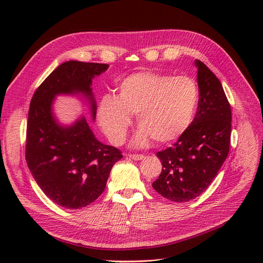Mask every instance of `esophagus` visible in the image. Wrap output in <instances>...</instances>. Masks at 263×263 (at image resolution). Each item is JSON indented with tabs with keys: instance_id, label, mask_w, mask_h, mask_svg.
Segmentation results:
<instances>
[{
	"instance_id": "esophagus-1",
	"label": "esophagus",
	"mask_w": 263,
	"mask_h": 263,
	"mask_svg": "<svg viewBox=\"0 0 263 263\" xmlns=\"http://www.w3.org/2000/svg\"><path fill=\"white\" fill-rule=\"evenodd\" d=\"M129 158L134 161H140V160H143L145 157L143 155H129Z\"/></svg>"
}]
</instances>
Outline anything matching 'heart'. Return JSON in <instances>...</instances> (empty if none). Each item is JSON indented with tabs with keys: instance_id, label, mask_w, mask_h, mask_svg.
Listing matches in <instances>:
<instances>
[{
	"instance_id": "1",
	"label": "heart",
	"mask_w": 263,
	"mask_h": 263,
	"mask_svg": "<svg viewBox=\"0 0 263 263\" xmlns=\"http://www.w3.org/2000/svg\"><path fill=\"white\" fill-rule=\"evenodd\" d=\"M199 89L194 79L140 71L122 79L116 96H103L98 120L109 141L119 145L126 137L131 115L136 114L134 144L142 146L151 137L157 143L179 139L195 118Z\"/></svg>"
}]
</instances>
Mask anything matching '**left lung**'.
<instances>
[{
  "mask_svg": "<svg viewBox=\"0 0 263 263\" xmlns=\"http://www.w3.org/2000/svg\"><path fill=\"white\" fill-rule=\"evenodd\" d=\"M199 103L191 127L157 157L162 172L153 187L163 197L185 202L206 190L225 162L230 145L231 109L222 84L199 60Z\"/></svg>",
  "mask_w": 263,
  "mask_h": 263,
  "instance_id": "left-lung-1",
  "label": "left lung"
}]
</instances>
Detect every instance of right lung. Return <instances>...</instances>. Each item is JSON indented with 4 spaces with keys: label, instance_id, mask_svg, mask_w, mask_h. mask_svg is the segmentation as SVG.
Listing matches in <instances>:
<instances>
[{
    "label": "right lung",
    "instance_id": "right-lung-1",
    "mask_svg": "<svg viewBox=\"0 0 263 263\" xmlns=\"http://www.w3.org/2000/svg\"><path fill=\"white\" fill-rule=\"evenodd\" d=\"M107 64L69 61L60 65L35 91L26 126L25 160L45 194L67 209H81L105 189L121 151L96 139L85 117L63 126L53 114L59 95H83L89 102L92 120L96 101L92 79L107 70Z\"/></svg>",
    "mask_w": 263,
    "mask_h": 263
}]
</instances>
